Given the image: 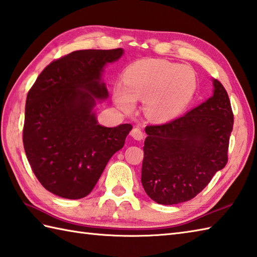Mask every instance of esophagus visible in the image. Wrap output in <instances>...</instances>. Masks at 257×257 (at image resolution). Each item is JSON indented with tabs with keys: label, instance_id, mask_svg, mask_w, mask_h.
Returning a JSON list of instances; mask_svg holds the SVG:
<instances>
[{
	"label": "esophagus",
	"instance_id": "34e87169",
	"mask_svg": "<svg viewBox=\"0 0 257 257\" xmlns=\"http://www.w3.org/2000/svg\"><path fill=\"white\" fill-rule=\"evenodd\" d=\"M130 136H132L135 140H142L144 138V133L139 127H135L132 130V133H130Z\"/></svg>",
	"mask_w": 257,
	"mask_h": 257
}]
</instances>
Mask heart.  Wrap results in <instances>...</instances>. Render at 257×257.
<instances>
[{"mask_svg":"<svg viewBox=\"0 0 257 257\" xmlns=\"http://www.w3.org/2000/svg\"><path fill=\"white\" fill-rule=\"evenodd\" d=\"M197 77L187 65L165 60H143L127 68L123 84L114 89L115 104L124 111L134 109L136 100H145V113L157 122L179 117L197 90Z\"/></svg>","mask_w":257,"mask_h":257,"instance_id":"heart-1","label":"heart"}]
</instances>
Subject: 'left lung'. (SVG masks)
I'll list each match as a JSON object with an SVG mask.
<instances>
[{
  "mask_svg": "<svg viewBox=\"0 0 257 257\" xmlns=\"http://www.w3.org/2000/svg\"><path fill=\"white\" fill-rule=\"evenodd\" d=\"M213 85L212 97L198 107L145 129L142 184L156 203L188 202L227 164L234 114L223 84L213 79Z\"/></svg>",
  "mask_w": 257,
  "mask_h": 257,
  "instance_id": "left-lung-1",
  "label": "left lung"
}]
</instances>
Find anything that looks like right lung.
Returning <instances> with one entry per match:
<instances>
[{"instance_id":"1","label":"right lung","mask_w":257,"mask_h":257,"mask_svg":"<svg viewBox=\"0 0 257 257\" xmlns=\"http://www.w3.org/2000/svg\"><path fill=\"white\" fill-rule=\"evenodd\" d=\"M122 49L80 50L54 60L35 80L25 103L23 146L43 187L60 197L91 193L133 125L98 123L97 100L108 98L103 68Z\"/></svg>"}]
</instances>
